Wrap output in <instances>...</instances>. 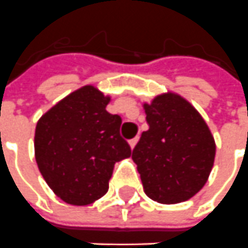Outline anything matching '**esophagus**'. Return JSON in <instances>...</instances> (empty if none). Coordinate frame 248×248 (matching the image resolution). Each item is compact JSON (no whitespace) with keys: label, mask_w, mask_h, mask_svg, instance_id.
<instances>
[{"label":"esophagus","mask_w":248,"mask_h":248,"mask_svg":"<svg viewBox=\"0 0 248 248\" xmlns=\"http://www.w3.org/2000/svg\"><path fill=\"white\" fill-rule=\"evenodd\" d=\"M138 140H139V138L136 136V138H134V139H131L129 140V146H131V148H135V146H136V143H138Z\"/></svg>","instance_id":"esophagus-1"}]
</instances>
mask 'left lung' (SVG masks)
<instances>
[{"instance_id": "1", "label": "left lung", "mask_w": 248, "mask_h": 248, "mask_svg": "<svg viewBox=\"0 0 248 248\" xmlns=\"http://www.w3.org/2000/svg\"><path fill=\"white\" fill-rule=\"evenodd\" d=\"M148 129L132 151L144 193L160 204L192 199L205 185L216 144L201 114L175 93L144 104Z\"/></svg>"}]
</instances>
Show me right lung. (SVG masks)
Here are the masks:
<instances>
[{
    "mask_svg": "<svg viewBox=\"0 0 248 248\" xmlns=\"http://www.w3.org/2000/svg\"><path fill=\"white\" fill-rule=\"evenodd\" d=\"M110 97L92 85L64 97L36 124L35 158L52 192L71 205H88L109 189L116 162L131 156Z\"/></svg>",
    "mask_w": 248,
    "mask_h": 248,
    "instance_id": "right-lung-1",
    "label": "right lung"
}]
</instances>
